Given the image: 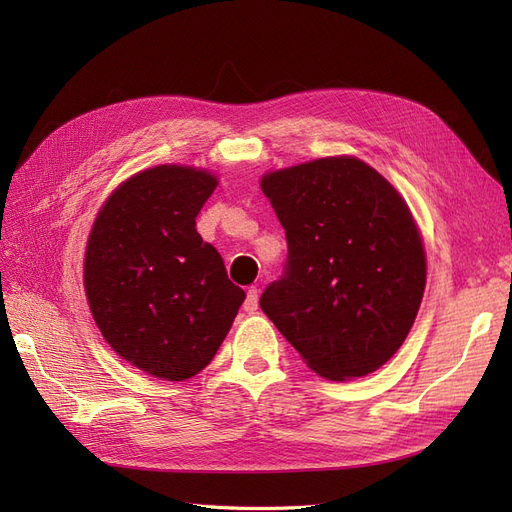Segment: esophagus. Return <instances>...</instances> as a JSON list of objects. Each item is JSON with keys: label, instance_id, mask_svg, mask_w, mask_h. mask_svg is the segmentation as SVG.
<instances>
[{"label": "esophagus", "instance_id": "34e87169", "mask_svg": "<svg viewBox=\"0 0 512 512\" xmlns=\"http://www.w3.org/2000/svg\"><path fill=\"white\" fill-rule=\"evenodd\" d=\"M243 309H245L247 314H256V309H258V288L256 286H252L250 290H247Z\"/></svg>", "mask_w": 512, "mask_h": 512}]
</instances>
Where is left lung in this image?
<instances>
[{"mask_svg":"<svg viewBox=\"0 0 512 512\" xmlns=\"http://www.w3.org/2000/svg\"><path fill=\"white\" fill-rule=\"evenodd\" d=\"M260 188L288 241L262 312L318 376L376 371L404 344L425 292V250L406 200L350 156L273 170Z\"/></svg>","mask_w":512,"mask_h":512,"instance_id":"8db88e82","label":"left lung"}]
</instances>
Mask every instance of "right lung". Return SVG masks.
Masks as SVG:
<instances>
[{"instance_id": "add662e5", "label": "right lung", "mask_w": 512, "mask_h": 512, "mask_svg": "<svg viewBox=\"0 0 512 512\" xmlns=\"http://www.w3.org/2000/svg\"><path fill=\"white\" fill-rule=\"evenodd\" d=\"M218 179L162 164L108 196L89 232L85 292L102 337L147 374L181 382L205 369L245 292L196 232Z\"/></svg>"}]
</instances>
